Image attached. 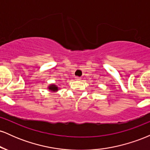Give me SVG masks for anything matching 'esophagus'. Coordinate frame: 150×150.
<instances>
[{"instance_id":"obj_1","label":"esophagus","mask_w":150,"mask_h":150,"mask_svg":"<svg viewBox=\"0 0 150 150\" xmlns=\"http://www.w3.org/2000/svg\"><path fill=\"white\" fill-rule=\"evenodd\" d=\"M75 80H81V77H75Z\"/></svg>"}]
</instances>
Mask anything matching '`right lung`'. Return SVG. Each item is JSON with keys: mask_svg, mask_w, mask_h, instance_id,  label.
I'll return each instance as SVG.
<instances>
[{"mask_svg": "<svg viewBox=\"0 0 150 150\" xmlns=\"http://www.w3.org/2000/svg\"><path fill=\"white\" fill-rule=\"evenodd\" d=\"M48 89H49L50 91H51V92H56L58 90L59 87H58L57 85H54V84H51V85L48 86Z\"/></svg>", "mask_w": 150, "mask_h": 150, "instance_id": "1", "label": "right lung"}]
</instances>
